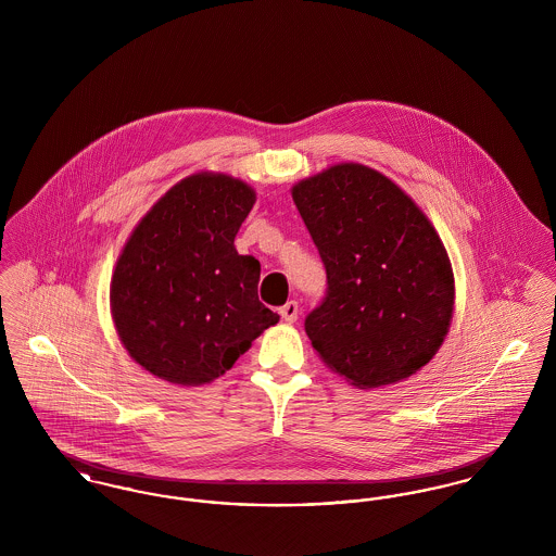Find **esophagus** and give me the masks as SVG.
<instances>
[{
  "label": "esophagus",
  "mask_w": 556,
  "mask_h": 556,
  "mask_svg": "<svg viewBox=\"0 0 556 556\" xmlns=\"http://www.w3.org/2000/svg\"><path fill=\"white\" fill-rule=\"evenodd\" d=\"M298 302H293V300H290L288 304H283L281 308H279V315H281V318L286 320V323H295V318H298Z\"/></svg>",
  "instance_id": "obj_1"
}]
</instances>
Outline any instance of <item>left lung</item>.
<instances>
[{"mask_svg":"<svg viewBox=\"0 0 556 556\" xmlns=\"http://www.w3.org/2000/svg\"><path fill=\"white\" fill-rule=\"evenodd\" d=\"M291 198L327 273V293L304 320L323 363L361 390L425 367L448 333L454 275L421 208L356 162L302 179Z\"/></svg>","mask_w":556,"mask_h":556,"instance_id":"left-lung-1","label":"left lung"}]
</instances>
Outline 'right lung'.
Wrapping results in <instances>:
<instances>
[{"label": "right lung", "mask_w": 556, "mask_h": 556, "mask_svg": "<svg viewBox=\"0 0 556 556\" xmlns=\"http://www.w3.org/2000/svg\"><path fill=\"white\" fill-rule=\"evenodd\" d=\"M254 202L241 179L195 173L132 229L110 306L137 365L177 386L211 383L279 320L258 300L261 263L233 243Z\"/></svg>", "instance_id": "add662e5"}]
</instances>
